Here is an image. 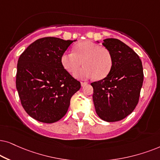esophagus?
<instances>
[{"label":"esophagus","mask_w":160,"mask_h":160,"mask_svg":"<svg viewBox=\"0 0 160 160\" xmlns=\"http://www.w3.org/2000/svg\"><path fill=\"white\" fill-rule=\"evenodd\" d=\"M87 84H88V82H81V86H82V87L86 86Z\"/></svg>","instance_id":"esophagus-1"}]
</instances>
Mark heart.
<instances>
[{
    "label": "heart",
    "mask_w": 160,
    "mask_h": 160,
    "mask_svg": "<svg viewBox=\"0 0 160 160\" xmlns=\"http://www.w3.org/2000/svg\"><path fill=\"white\" fill-rule=\"evenodd\" d=\"M61 64L69 73H73L82 64L84 67L74 74L79 80L106 78L112 67L111 52L90 40H85L74 46L73 52H64L61 55Z\"/></svg>",
    "instance_id": "obj_1"
}]
</instances>
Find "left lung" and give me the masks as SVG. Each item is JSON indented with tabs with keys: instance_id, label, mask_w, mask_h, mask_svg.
I'll return each instance as SVG.
<instances>
[{
	"instance_id": "8db88e82",
	"label": "left lung",
	"mask_w": 160,
	"mask_h": 160,
	"mask_svg": "<svg viewBox=\"0 0 160 160\" xmlns=\"http://www.w3.org/2000/svg\"><path fill=\"white\" fill-rule=\"evenodd\" d=\"M103 41L102 45L111 52L112 67L106 78L91 85L96 112L102 120L114 122L135 110L143 82V70L139 56L126 44L112 38Z\"/></svg>"
}]
</instances>
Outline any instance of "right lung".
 I'll return each instance as SVG.
<instances>
[{
	"instance_id": "obj_1",
	"label": "right lung",
	"mask_w": 160,
	"mask_h": 160,
	"mask_svg": "<svg viewBox=\"0 0 160 160\" xmlns=\"http://www.w3.org/2000/svg\"><path fill=\"white\" fill-rule=\"evenodd\" d=\"M76 40L45 37L36 40L20 55L16 88L30 116L40 122H56L67 113L80 82L61 64V55Z\"/></svg>"
}]
</instances>
